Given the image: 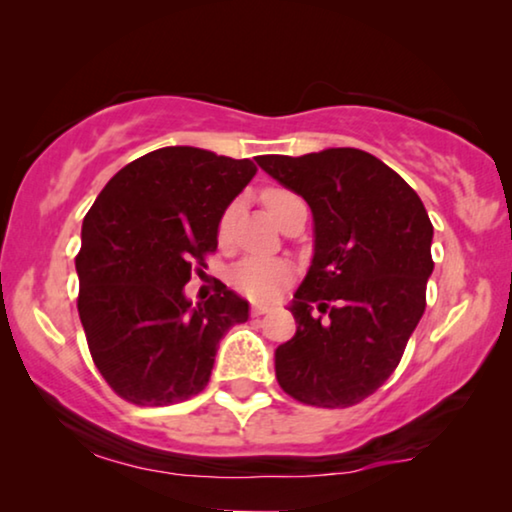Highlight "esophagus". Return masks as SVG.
Listing matches in <instances>:
<instances>
[{"mask_svg": "<svg viewBox=\"0 0 512 512\" xmlns=\"http://www.w3.org/2000/svg\"><path fill=\"white\" fill-rule=\"evenodd\" d=\"M272 310L270 305H265V303H254L251 305V314H254V317H261V314H268Z\"/></svg>", "mask_w": 512, "mask_h": 512, "instance_id": "obj_1", "label": "esophagus"}]
</instances>
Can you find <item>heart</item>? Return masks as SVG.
I'll use <instances>...</instances> for the list:
<instances>
[{
  "instance_id": "obj_1",
  "label": "heart",
  "mask_w": 512,
  "mask_h": 512,
  "mask_svg": "<svg viewBox=\"0 0 512 512\" xmlns=\"http://www.w3.org/2000/svg\"><path fill=\"white\" fill-rule=\"evenodd\" d=\"M293 198H296V195L284 191V188H270V191L263 193V202L265 207H268V212L272 214V219H275V216L282 212L286 202H291ZM230 216H233V209H228L226 216H223L221 237L226 235ZM289 279H291V268L284 261H277V258L249 256L230 270V284H233L240 293H244V296L254 300L275 298L277 293L284 289Z\"/></svg>"
}]
</instances>
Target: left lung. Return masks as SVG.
Here are the masks:
<instances>
[{"label":"left lung","instance_id":"left-lung-1","mask_svg":"<svg viewBox=\"0 0 512 512\" xmlns=\"http://www.w3.org/2000/svg\"><path fill=\"white\" fill-rule=\"evenodd\" d=\"M312 209L314 254L275 349L279 387L300 403L347 408L394 373L426 307L433 226L401 174L361 149L261 156ZM327 314L313 317V310Z\"/></svg>","mask_w":512,"mask_h":512}]
</instances>
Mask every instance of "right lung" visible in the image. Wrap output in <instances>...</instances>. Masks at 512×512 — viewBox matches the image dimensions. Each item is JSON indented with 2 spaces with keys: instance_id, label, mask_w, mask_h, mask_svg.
I'll list each match as a JSON object with an SVG mask.
<instances>
[{
  "instance_id": "obj_1",
  "label": "right lung",
  "mask_w": 512,
  "mask_h": 512,
  "mask_svg": "<svg viewBox=\"0 0 512 512\" xmlns=\"http://www.w3.org/2000/svg\"><path fill=\"white\" fill-rule=\"evenodd\" d=\"M254 174L249 158L165 146L118 170L83 219L79 317L97 370L125 401L200 394L221 338L249 319V303L226 284L198 305L184 286Z\"/></svg>"
}]
</instances>
